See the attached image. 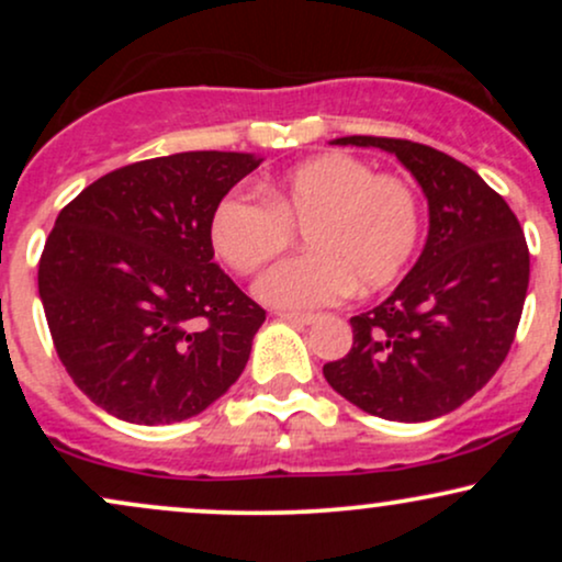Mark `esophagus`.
I'll use <instances>...</instances> for the list:
<instances>
[{"mask_svg":"<svg viewBox=\"0 0 562 562\" xmlns=\"http://www.w3.org/2000/svg\"><path fill=\"white\" fill-rule=\"evenodd\" d=\"M277 317L285 319V322H293V325H312V322L317 319V314H312V312H280Z\"/></svg>","mask_w":562,"mask_h":562,"instance_id":"1","label":"esophagus"}]
</instances>
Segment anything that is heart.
<instances>
[{
    "label": "heart",
    "instance_id": "heart-1",
    "mask_svg": "<svg viewBox=\"0 0 562 562\" xmlns=\"http://www.w3.org/2000/svg\"><path fill=\"white\" fill-rule=\"evenodd\" d=\"M261 195L229 192L211 214V245L232 272L250 277L306 235V254L269 269L259 295L280 308H314L348 290L375 293L398 280L423 235L420 200L393 173H372L348 153H325L261 182Z\"/></svg>",
    "mask_w": 562,
    "mask_h": 562
}]
</instances>
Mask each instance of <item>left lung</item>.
<instances>
[{"label": "left lung", "mask_w": 562, "mask_h": 562, "mask_svg": "<svg viewBox=\"0 0 562 562\" xmlns=\"http://www.w3.org/2000/svg\"><path fill=\"white\" fill-rule=\"evenodd\" d=\"M396 156L428 198L430 229L412 272L380 306L351 317L353 344L325 380L383 420L423 423L465 404L515 340L528 290L518 216L470 166L393 137H340Z\"/></svg>", "instance_id": "1"}]
</instances>
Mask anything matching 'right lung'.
<instances>
[{
  "mask_svg": "<svg viewBox=\"0 0 562 562\" xmlns=\"http://www.w3.org/2000/svg\"><path fill=\"white\" fill-rule=\"evenodd\" d=\"M261 158L177 153L121 166L55 218L38 295L57 357L113 417H195L240 378L267 312L214 263L211 214Z\"/></svg>",
  "mask_w": 562,
  "mask_h": 562,
  "instance_id": "add662e5",
  "label": "right lung"
}]
</instances>
